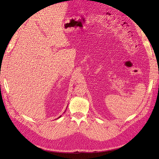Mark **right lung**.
<instances>
[{
	"label": "right lung",
	"mask_w": 159,
	"mask_h": 159,
	"mask_svg": "<svg viewBox=\"0 0 159 159\" xmlns=\"http://www.w3.org/2000/svg\"><path fill=\"white\" fill-rule=\"evenodd\" d=\"M61 116H60V117H58V118H60V117H61ZM58 118H57V119H58Z\"/></svg>",
	"instance_id": "1"
}]
</instances>
